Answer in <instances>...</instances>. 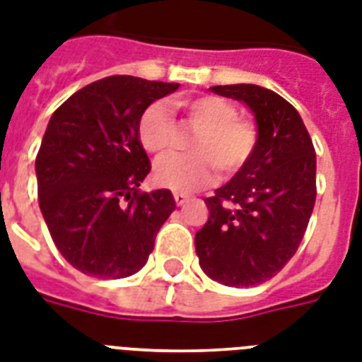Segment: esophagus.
<instances>
[{"label":"esophagus","instance_id":"34e87169","mask_svg":"<svg viewBox=\"0 0 362 362\" xmlns=\"http://www.w3.org/2000/svg\"><path fill=\"white\" fill-rule=\"evenodd\" d=\"M175 201L178 206H182V204H186L187 201H189V195H186V193H175Z\"/></svg>","mask_w":362,"mask_h":362}]
</instances>
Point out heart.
I'll return each instance as SVG.
<instances>
[{"label": "heart", "mask_w": 362, "mask_h": 362, "mask_svg": "<svg viewBox=\"0 0 362 362\" xmlns=\"http://www.w3.org/2000/svg\"><path fill=\"white\" fill-rule=\"evenodd\" d=\"M186 112L187 124L197 133L189 142L192 153L170 156L156 165L153 176L161 186L187 193L221 176L237 175L257 150V127L238 118V109L218 95H201L175 101ZM139 141L153 156L169 153L176 144V124L169 107L152 103L139 120Z\"/></svg>", "instance_id": "heart-1"}]
</instances>
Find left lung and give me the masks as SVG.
Instances as JSON below:
<instances>
[{
	"label": "left lung",
	"mask_w": 362,
	"mask_h": 362,
	"mask_svg": "<svg viewBox=\"0 0 362 362\" xmlns=\"http://www.w3.org/2000/svg\"><path fill=\"white\" fill-rule=\"evenodd\" d=\"M210 90L252 109L257 150L204 199L209 221L195 235V250L212 280L257 286L278 274L300 246L317 193L315 150L297 109L272 90L255 84Z\"/></svg>",
	"instance_id": "obj_1"
}]
</instances>
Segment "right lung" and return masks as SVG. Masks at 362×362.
Segmentation results:
<instances>
[{
    "label": "right lung",
    "mask_w": 362,
    "mask_h": 362,
    "mask_svg": "<svg viewBox=\"0 0 362 362\" xmlns=\"http://www.w3.org/2000/svg\"><path fill=\"white\" fill-rule=\"evenodd\" d=\"M178 86L107 76L73 93L48 122L35 158L39 206L59 253L84 274H135L176 209L169 189H139L152 169L139 120Z\"/></svg>",
    "instance_id": "add662e5"
}]
</instances>
